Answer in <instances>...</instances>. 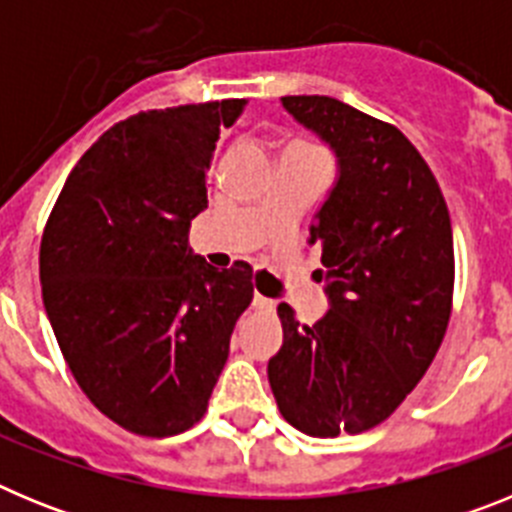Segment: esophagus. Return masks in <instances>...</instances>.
<instances>
[{"label": "esophagus", "mask_w": 512, "mask_h": 512, "mask_svg": "<svg viewBox=\"0 0 512 512\" xmlns=\"http://www.w3.org/2000/svg\"><path fill=\"white\" fill-rule=\"evenodd\" d=\"M274 305H277V302L271 300V297L259 295V292L253 295V307H256V310H274Z\"/></svg>", "instance_id": "esophagus-1"}]
</instances>
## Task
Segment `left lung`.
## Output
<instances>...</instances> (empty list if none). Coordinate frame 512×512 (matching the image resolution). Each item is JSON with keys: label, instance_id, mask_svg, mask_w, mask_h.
Segmentation results:
<instances>
[{"label": "left lung", "instance_id": "obj_1", "mask_svg": "<svg viewBox=\"0 0 512 512\" xmlns=\"http://www.w3.org/2000/svg\"><path fill=\"white\" fill-rule=\"evenodd\" d=\"M282 107L336 156V182L307 243L323 246L328 312L300 325L277 307L284 341L269 359L284 420L315 438L390 418L431 366L454 292V235L443 194L395 125L333 97Z\"/></svg>", "mask_w": 512, "mask_h": 512}]
</instances>
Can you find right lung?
<instances>
[{
	"instance_id": "1",
	"label": "right lung",
	"mask_w": 512,
	"mask_h": 512,
	"mask_svg": "<svg viewBox=\"0 0 512 512\" xmlns=\"http://www.w3.org/2000/svg\"><path fill=\"white\" fill-rule=\"evenodd\" d=\"M243 99L138 112L79 158L40 241L43 305L71 374L140 436L205 415L251 305L248 264L217 271L189 248L205 171Z\"/></svg>"
}]
</instances>
